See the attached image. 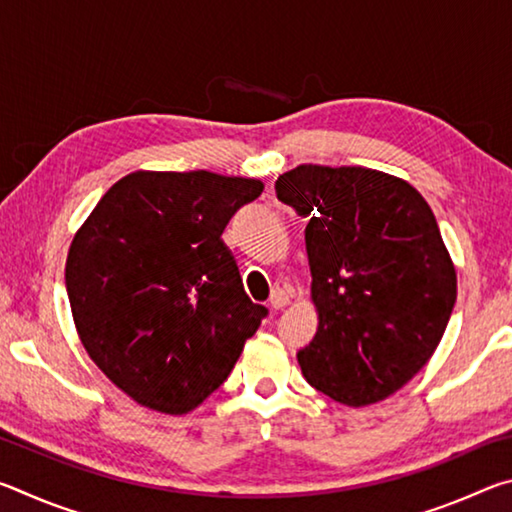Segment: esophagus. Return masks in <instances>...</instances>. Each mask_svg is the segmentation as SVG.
<instances>
[{
    "label": "esophagus",
    "instance_id": "34e87169",
    "mask_svg": "<svg viewBox=\"0 0 512 512\" xmlns=\"http://www.w3.org/2000/svg\"><path fill=\"white\" fill-rule=\"evenodd\" d=\"M271 307L273 309H284L291 302V296H289V291H284V289H273V293H271Z\"/></svg>",
    "mask_w": 512,
    "mask_h": 512
}]
</instances>
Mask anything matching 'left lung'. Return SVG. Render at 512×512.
Returning <instances> with one entry per match:
<instances>
[{
  "label": "left lung",
  "mask_w": 512,
  "mask_h": 512,
  "mask_svg": "<svg viewBox=\"0 0 512 512\" xmlns=\"http://www.w3.org/2000/svg\"><path fill=\"white\" fill-rule=\"evenodd\" d=\"M275 194L309 221L318 329L302 375L345 406L386 400L431 359L456 302L436 216L406 180L366 167L300 164Z\"/></svg>",
  "instance_id": "left-lung-1"
}]
</instances>
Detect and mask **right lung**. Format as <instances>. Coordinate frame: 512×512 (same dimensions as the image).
I'll return each instance as SVG.
<instances>
[{"mask_svg": "<svg viewBox=\"0 0 512 512\" xmlns=\"http://www.w3.org/2000/svg\"><path fill=\"white\" fill-rule=\"evenodd\" d=\"M255 178L135 171L69 246L65 287L83 348L112 384L183 415L235 368L268 314L246 296L223 230L262 194Z\"/></svg>", "mask_w": 512, "mask_h": 512, "instance_id": "add662e5", "label": "right lung"}]
</instances>
